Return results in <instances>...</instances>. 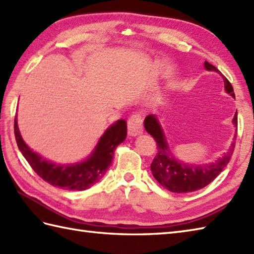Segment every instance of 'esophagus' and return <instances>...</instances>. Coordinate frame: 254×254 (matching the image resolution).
Wrapping results in <instances>:
<instances>
[{
  "mask_svg": "<svg viewBox=\"0 0 254 254\" xmlns=\"http://www.w3.org/2000/svg\"><path fill=\"white\" fill-rule=\"evenodd\" d=\"M127 133L131 136H136L143 133V120L141 115H133L127 121Z\"/></svg>",
  "mask_w": 254,
  "mask_h": 254,
  "instance_id": "34e87169",
  "label": "esophagus"
}]
</instances>
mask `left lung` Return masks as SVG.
<instances>
[{
    "label": "left lung",
    "instance_id": "obj_1",
    "mask_svg": "<svg viewBox=\"0 0 254 254\" xmlns=\"http://www.w3.org/2000/svg\"><path fill=\"white\" fill-rule=\"evenodd\" d=\"M204 67L209 72L219 73L218 69L208 62H204ZM223 77L225 91L235 98L234 88L228 79ZM234 127H237L238 118L237 112L233 119ZM145 130L154 137L157 143V154L154 158L150 169L154 178L167 190L175 193H187L197 191L208 186L220 172L223 171L229 163L231 155L234 153L236 134L234 135L228 150L222 157L215 161H209L206 164H189L178 159L171 152L170 146L167 141L166 134L158 117L156 115H149L144 121Z\"/></svg>",
    "mask_w": 254,
    "mask_h": 254
}]
</instances>
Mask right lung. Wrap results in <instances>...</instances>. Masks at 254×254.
I'll return each mask as SVG.
<instances>
[{
	"label": "right lung",
	"mask_w": 254,
	"mask_h": 254,
	"mask_svg": "<svg viewBox=\"0 0 254 254\" xmlns=\"http://www.w3.org/2000/svg\"><path fill=\"white\" fill-rule=\"evenodd\" d=\"M17 146L36 174L53 187L83 191L98 182L111 165L115 149L127 137V122L118 120L106 128L96 146L85 159L73 164H57L31 149L20 135L17 117L14 123Z\"/></svg>",
	"instance_id": "add662e5"
}]
</instances>
